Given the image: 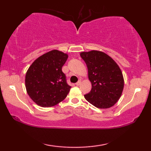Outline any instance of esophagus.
Returning <instances> with one entry per match:
<instances>
[{
  "label": "esophagus",
  "mask_w": 151,
  "mask_h": 151,
  "mask_svg": "<svg viewBox=\"0 0 151 151\" xmlns=\"http://www.w3.org/2000/svg\"><path fill=\"white\" fill-rule=\"evenodd\" d=\"M81 81H78L77 82V83H76V86H79V85H81Z\"/></svg>",
  "instance_id": "obj_1"
}]
</instances>
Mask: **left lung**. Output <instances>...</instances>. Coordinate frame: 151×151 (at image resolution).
Here are the masks:
<instances>
[{"label":"left lung","instance_id":"1","mask_svg":"<svg viewBox=\"0 0 151 151\" xmlns=\"http://www.w3.org/2000/svg\"><path fill=\"white\" fill-rule=\"evenodd\" d=\"M80 55L87 66L92 84L91 91L85 94V99L96 108L112 106L119 101L124 88L121 68L111 57L101 51L83 52Z\"/></svg>","mask_w":151,"mask_h":151}]
</instances>
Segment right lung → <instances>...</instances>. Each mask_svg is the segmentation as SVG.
<instances>
[{
	"label": "right lung",
	"instance_id": "add662e5",
	"mask_svg": "<svg viewBox=\"0 0 151 151\" xmlns=\"http://www.w3.org/2000/svg\"><path fill=\"white\" fill-rule=\"evenodd\" d=\"M68 55L52 50L37 58L28 69L25 86L30 99L42 107H51L60 103L69 93L62 71Z\"/></svg>",
	"mask_w": 151,
	"mask_h": 151
}]
</instances>
